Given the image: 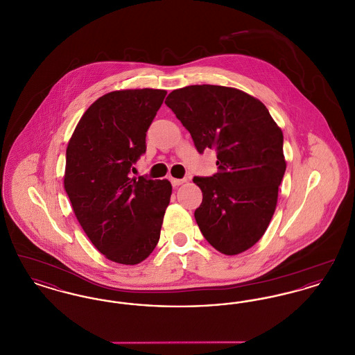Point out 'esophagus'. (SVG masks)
Masks as SVG:
<instances>
[{"instance_id": "1", "label": "esophagus", "mask_w": 355, "mask_h": 355, "mask_svg": "<svg viewBox=\"0 0 355 355\" xmlns=\"http://www.w3.org/2000/svg\"><path fill=\"white\" fill-rule=\"evenodd\" d=\"M170 181H171L173 186L182 185V184H185L186 182V180H178V178H171Z\"/></svg>"}]
</instances>
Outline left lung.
<instances>
[{"instance_id": "1", "label": "left lung", "mask_w": 355, "mask_h": 355, "mask_svg": "<svg viewBox=\"0 0 355 355\" xmlns=\"http://www.w3.org/2000/svg\"><path fill=\"white\" fill-rule=\"evenodd\" d=\"M165 103L191 135L197 150H217L218 171L194 177L202 203L194 217L206 241L220 253L236 255L265 234L286 170L284 135L268 107L227 86L190 85Z\"/></svg>"}]
</instances>
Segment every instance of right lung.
Segmentation results:
<instances>
[{
  "mask_svg": "<svg viewBox=\"0 0 355 355\" xmlns=\"http://www.w3.org/2000/svg\"><path fill=\"white\" fill-rule=\"evenodd\" d=\"M166 90L106 93L78 121L67 148L64 187L85 234L105 258L137 265L158 243L171 184L130 178Z\"/></svg>",
  "mask_w": 355,
  "mask_h": 355,
  "instance_id": "obj_1",
  "label": "right lung"
}]
</instances>
